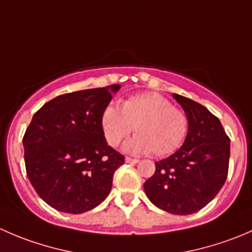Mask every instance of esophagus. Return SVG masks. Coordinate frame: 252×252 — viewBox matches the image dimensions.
<instances>
[{"instance_id": "34e87169", "label": "esophagus", "mask_w": 252, "mask_h": 252, "mask_svg": "<svg viewBox=\"0 0 252 252\" xmlns=\"http://www.w3.org/2000/svg\"><path fill=\"white\" fill-rule=\"evenodd\" d=\"M126 163H130V164H136V163H139V159L131 158V157H126Z\"/></svg>"}]
</instances>
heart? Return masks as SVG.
Masks as SVG:
<instances>
[{
  "instance_id": "b5f03b06",
  "label": "heart",
  "mask_w": 252,
  "mask_h": 252,
  "mask_svg": "<svg viewBox=\"0 0 252 252\" xmlns=\"http://www.w3.org/2000/svg\"><path fill=\"white\" fill-rule=\"evenodd\" d=\"M103 134L111 146H117L133 130L134 138L124 144L130 154L167 156L179 149L187 138L189 122L187 114L172 107L168 98L158 94H142L122 103L108 106L102 113Z\"/></svg>"
}]
</instances>
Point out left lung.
<instances>
[{"instance_id": "1", "label": "left lung", "mask_w": 252, "mask_h": 252, "mask_svg": "<svg viewBox=\"0 0 252 252\" xmlns=\"http://www.w3.org/2000/svg\"><path fill=\"white\" fill-rule=\"evenodd\" d=\"M189 122L182 147L155 162L156 171L144 184L155 206L173 215H191L215 199L227 179L230 140L220 119L205 106L173 94Z\"/></svg>"}]
</instances>
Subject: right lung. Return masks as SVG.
I'll return each mask as SVG.
<instances>
[{
  "label": "right lung",
  "instance_id": "add662e5",
  "mask_svg": "<svg viewBox=\"0 0 252 252\" xmlns=\"http://www.w3.org/2000/svg\"><path fill=\"white\" fill-rule=\"evenodd\" d=\"M119 84L75 91L45 103L23 138L27 174L55 210L86 212L108 196L124 156L108 146L102 113Z\"/></svg>",
  "mask_w": 252,
  "mask_h": 252
}]
</instances>
